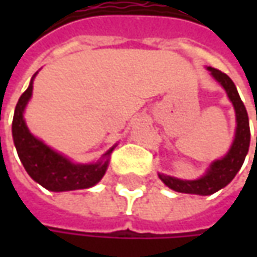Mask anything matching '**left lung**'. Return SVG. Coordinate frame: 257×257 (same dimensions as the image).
<instances>
[{
	"label": "left lung",
	"instance_id": "left-lung-1",
	"mask_svg": "<svg viewBox=\"0 0 257 257\" xmlns=\"http://www.w3.org/2000/svg\"><path fill=\"white\" fill-rule=\"evenodd\" d=\"M207 70L223 85V88L226 90L230 101L234 105L236 121H237L234 142H233L229 153L220 160H216L214 163H212L207 173L199 180H180V179H174L172 176L159 174L162 182L174 192L192 193V194H202V196L216 193L217 190H220L222 187L227 186L234 179V176L237 174V172L242 167L246 154L249 152V144H250L249 117H247L246 107L240 100V95L236 90V85L230 80V77L222 73L220 70L213 68V67H207Z\"/></svg>",
	"mask_w": 257,
	"mask_h": 257
}]
</instances>
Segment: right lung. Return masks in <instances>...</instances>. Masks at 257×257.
<instances>
[{
    "instance_id": "right-lung-1",
    "label": "right lung",
    "mask_w": 257,
    "mask_h": 257,
    "mask_svg": "<svg viewBox=\"0 0 257 257\" xmlns=\"http://www.w3.org/2000/svg\"><path fill=\"white\" fill-rule=\"evenodd\" d=\"M33 94V83L20 97L13 120V139L21 163L31 179L51 192L88 189L101 180L108 160L97 164H74L64 156L55 153L41 140L35 139L25 125L24 108ZM113 152L104 154L107 157Z\"/></svg>"
}]
</instances>
